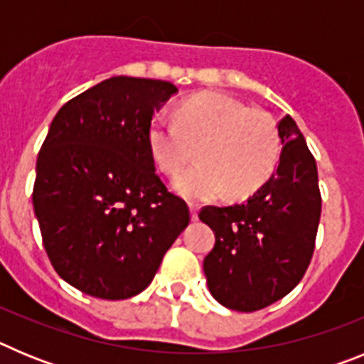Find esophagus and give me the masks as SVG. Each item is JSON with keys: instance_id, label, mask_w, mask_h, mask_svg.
I'll list each match as a JSON object with an SVG mask.
<instances>
[{"instance_id": "obj_1", "label": "esophagus", "mask_w": 364, "mask_h": 364, "mask_svg": "<svg viewBox=\"0 0 364 364\" xmlns=\"http://www.w3.org/2000/svg\"><path fill=\"white\" fill-rule=\"evenodd\" d=\"M189 211H191V220H198V210L195 208V205H189Z\"/></svg>"}]
</instances>
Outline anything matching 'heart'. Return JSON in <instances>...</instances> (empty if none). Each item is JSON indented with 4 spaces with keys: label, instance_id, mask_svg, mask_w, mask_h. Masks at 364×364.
I'll list each match as a JSON object with an SVG mask.
<instances>
[{
    "label": "heart",
    "instance_id": "heart-1",
    "mask_svg": "<svg viewBox=\"0 0 364 364\" xmlns=\"http://www.w3.org/2000/svg\"><path fill=\"white\" fill-rule=\"evenodd\" d=\"M156 166L175 175L197 147V166L173 180V189L191 202L242 198L264 184L279 160L277 125L262 109L246 107L222 92L193 96L178 122L156 114L147 127Z\"/></svg>",
    "mask_w": 364,
    "mask_h": 364
}]
</instances>
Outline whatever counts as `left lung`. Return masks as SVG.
Masks as SVG:
<instances>
[{"label": "left lung", "mask_w": 364, "mask_h": 364, "mask_svg": "<svg viewBox=\"0 0 364 364\" xmlns=\"http://www.w3.org/2000/svg\"><path fill=\"white\" fill-rule=\"evenodd\" d=\"M282 142L275 175L244 204L198 213L215 231L204 259L211 295L222 306L255 311L290 294L306 272L321 218L317 164L290 114L277 125Z\"/></svg>", "instance_id": "obj_1"}]
</instances>
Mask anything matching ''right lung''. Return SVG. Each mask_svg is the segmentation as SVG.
Instances as JSON below:
<instances>
[{
	"mask_svg": "<svg viewBox=\"0 0 364 364\" xmlns=\"http://www.w3.org/2000/svg\"><path fill=\"white\" fill-rule=\"evenodd\" d=\"M162 80L112 76L56 112L32 193L45 252L80 291L120 301L146 290L189 224L156 175L147 127L176 95Z\"/></svg>",
	"mask_w": 364,
	"mask_h": 364,
	"instance_id": "obj_1",
	"label": "right lung"
}]
</instances>
